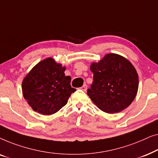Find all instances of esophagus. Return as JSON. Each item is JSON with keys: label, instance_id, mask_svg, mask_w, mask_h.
Masks as SVG:
<instances>
[{"label": "esophagus", "instance_id": "obj_1", "mask_svg": "<svg viewBox=\"0 0 158 158\" xmlns=\"http://www.w3.org/2000/svg\"><path fill=\"white\" fill-rule=\"evenodd\" d=\"M81 89L83 90V91H86L87 90V85H86V84H84L82 87H81Z\"/></svg>", "mask_w": 158, "mask_h": 158}]
</instances>
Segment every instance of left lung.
Segmentation results:
<instances>
[{
  "mask_svg": "<svg viewBox=\"0 0 158 158\" xmlns=\"http://www.w3.org/2000/svg\"><path fill=\"white\" fill-rule=\"evenodd\" d=\"M94 82L87 94L97 107L108 114L122 111L137 94L139 78L132 64L117 54L106 55L90 64Z\"/></svg>",
  "mask_w": 158,
  "mask_h": 158,
  "instance_id": "obj_1",
  "label": "left lung"
}]
</instances>
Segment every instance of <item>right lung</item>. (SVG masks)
Returning a JSON list of instances; mask_svg holds the SVG:
<instances>
[{
	"mask_svg": "<svg viewBox=\"0 0 158 158\" xmlns=\"http://www.w3.org/2000/svg\"><path fill=\"white\" fill-rule=\"evenodd\" d=\"M65 67L49 57L36 64L22 82L23 96L34 111L51 115L61 109L75 92Z\"/></svg>",
	"mask_w": 158,
	"mask_h": 158,
	"instance_id": "1",
	"label": "right lung"
}]
</instances>
